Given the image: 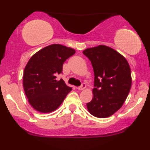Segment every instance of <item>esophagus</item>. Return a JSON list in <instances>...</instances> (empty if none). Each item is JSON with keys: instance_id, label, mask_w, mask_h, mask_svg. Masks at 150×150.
<instances>
[{"instance_id": "1", "label": "esophagus", "mask_w": 150, "mask_h": 150, "mask_svg": "<svg viewBox=\"0 0 150 150\" xmlns=\"http://www.w3.org/2000/svg\"><path fill=\"white\" fill-rule=\"evenodd\" d=\"M86 88V84L85 83H82V85L80 86V87H77V89H79V90H82V89Z\"/></svg>"}]
</instances>
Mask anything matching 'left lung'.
<instances>
[{"mask_svg":"<svg viewBox=\"0 0 150 150\" xmlns=\"http://www.w3.org/2000/svg\"><path fill=\"white\" fill-rule=\"evenodd\" d=\"M82 53L91 61L94 74L93 98L87 104V109L97 118L111 116L121 108L130 92V65L121 54L104 45Z\"/></svg>","mask_w":150,"mask_h":150,"instance_id":"8db88e82","label":"left lung"}]
</instances>
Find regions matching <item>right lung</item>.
<instances>
[{
    "label": "right lung",
    "instance_id": "right-lung-1",
    "mask_svg": "<svg viewBox=\"0 0 150 150\" xmlns=\"http://www.w3.org/2000/svg\"><path fill=\"white\" fill-rule=\"evenodd\" d=\"M75 53L71 48L52 44L31 57L23 74V86L31 106L41 113L55 111L62 104L72 87L56 76L62 73L63 63Z\"/></svg>",
    "mask_w": 150,
    "mask_h": 150
}]
</instances>
